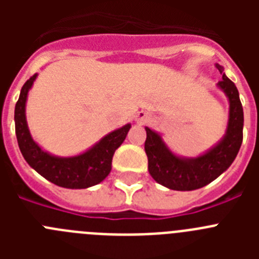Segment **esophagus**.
Masks as SVG:
<instances>
[{
	"mask_svg": "<svg viewBox=\"0 0 259 259\" xmlns=\"http://www.w3.org/2000/svg\"><path fill=\"white\" fill-rule=\"evenodd\" d=\"M135 120L137 123H140V124H146V123H149L152 120V115L149 113H146V111H139L135 116Z\"/></svg>",
	"mask_w": 259,
	"mask_h": 259,
	"instance_id": "34e87169",
	"label": "esophagus"
}]
</instances>
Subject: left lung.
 <instances>
[{
  "label": "left lung",
  "instance_id": "left-lung-1",
  "mask_svg": "<svg viewBox=\"0 0 259 259\" xmlns=\"http://www.w3.org/2000/svg\"><path fill=\"white\" fill-rule=\"evenodd\" d=\"M222 80L217 84L230 104L226 134L209 150L197 157H182L172 152L161 134L145 127V153L148 170L158 184L172 191H194L202 188L227 170L235 161L242 143L244 111L236 85L226 76L217 63Z\"/></svg>",
  "mask_w": 259,
  "mask_h": 259
}]
</instances>
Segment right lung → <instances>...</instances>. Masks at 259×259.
<instances>
[{
    "mask_svg": "<svg viewBox=\"0 0 259 259\" xmlns=\"http://www.w3.org/2000/svg\"><path fill=\"white\" fill-rule=\"evenodd\" d=\"M37 74L27 80L15 105V134L18 145L27 163L53 184L68 189H85L101 183L111 171L113 155L122 145L131 124L116 128L85 152L71 157H58L47 152L33 140L26 118V104L29 89Z\"/></svg>",
    "mask_w": 259,
    "mask_h": 259,
    "instance_id": "obj_1",
    "label": "right lung"
}]
</instances>
